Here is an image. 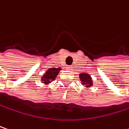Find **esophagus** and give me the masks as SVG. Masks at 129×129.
<instances>
[{
	"mask_svg": "<svg viewBox=\"0 0 129 129\" xmlns=\"http://www.w3.org/2000/svg\"><path fill=\"white\" fill-rule=\"evenodd\" d=\"M66 69H67V70H72V67L71 66H66Z\"/></svg>",
	"mask_w": 129,
	"mask_h": 129,
	"instance_id": "esophagus-1",
	"label": "esophagus"
}]
</instances>
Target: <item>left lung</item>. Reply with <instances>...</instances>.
I'll use <instances>...</instances> for the list:
<instances>
[{
    "mask_svg": "<svg viewBox=\"0 0 129 129\" xmlns=\"http://www.w3.org/2000/svg\"><path fill=\"white\" fill-rule=\"evenodd\" d=\"M80 81L82 82V85H85L86 87H90L93 85V80L90 74L87 73H81L80 74Z\"/></svg>",
    "mask_w": 129,
    "mask_h": 129,
    "instance_id": "obj_1",
    "label": "left lung"
}]
</instances>
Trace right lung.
I'll list each match as a JSON object with an SVG mask.
<instances>
[{
    "instance_id": "add662e5",
    "label": "right lung",
    "mask_w": 129,
    "mask_h": 129,
    "mask_svg": "<svg viewBox=\"0 0 129 129\" xmlns=\"http://www.w3.org/2000/svg\"><path fill=\"white\" fill-rule=\"evenodd\" d=\"M61 68H50L42 77V81L45 85H48L55 80Z\"/></svg>"
}]
</instances>
